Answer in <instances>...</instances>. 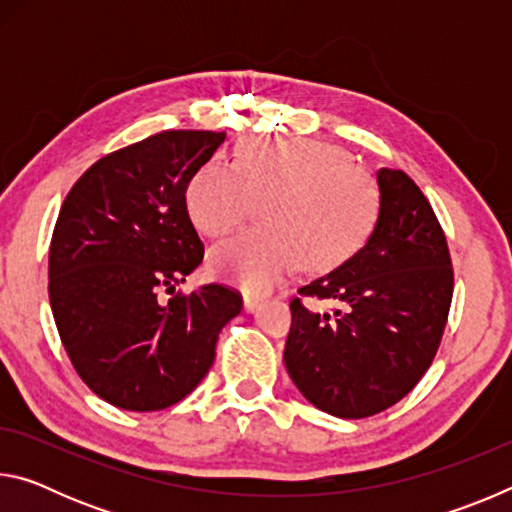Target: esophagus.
<instances>
[{
    "mask_svg": "<svg viewBox=\"0 0 512 512\" xmlns=\"http://www.w3.org/2000/svg\"><path fill=\"white\" fill-rule=\"evenodd\" d=\"M262 305H264V298H259V296H244V309L248 311V314H253V311H257Z\"/></svg>",
    "mask_w": 512,
    "mask_h": 512,
    "instance_id": "34e87169",
    "label": "esophagus"
}]
</instances>
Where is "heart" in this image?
Instances as JSON below:
<instances>
[{"instance_id":"b5f03b06","label":"heart","mask_w":512,"mask_h":512,"mask_svg":"<svg viewBox=\"0 0 512 512\" xmlns=\"http://www.w3.org/2000/svg\"><path fill=\"white\" fill-rule=\"evenodd\" d=\"M189 219L225 237L262 203V225L212 250V273L250 293L280 284L300 262L329 271L366 244L379 216V187L341 146L307 137L250 140L235 167L210 160L189 180Z\"/></svg>"}]
</instances>
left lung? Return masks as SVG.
<instances>
[{
    "mask_svg": "<svg viewBox=\"0 0 512 512\" xmlns=\"http://www.w3.org/2000/svg\"><path fill=\"white\" fill-rule=\"evenodd\" d=\"M379 216L361 250L298 293L336 300L316 314L291 300L284 366L298 391L329 415L359 420L400 402L443 339L454 293L445 232L420 187L379 169Z\"/></svg>",
    "mask_w": 512,
    "mask_h": 512,
    "instance_id": "obj_1",
    "label": "left lung"
}]
</instances>
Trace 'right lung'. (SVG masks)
I'll use <instances>...</instances> for the list:
<instances>
[{"label":"right lung","mask_w":512,"mask_h":512,"mask_svg":"<svg viewBox=\"0 0 512 512\" xmlns=\"http://www.w3.org/2000/svg\"><path fill=\"white\" fill-rule=\"evenodd\" d=\"M225 140L164 131L126 146L69 189L49 248V302L67 357L101 400L160 411L187 397L214 363L241 296L205 284L169 300L203 262L185 192Z\"/></svg>","instance_id":"1"}]
</instances>
